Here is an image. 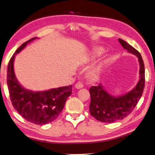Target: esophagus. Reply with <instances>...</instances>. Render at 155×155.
Returning a JSON list of instances; mask_svg holds the SVG:
<instances>
[{"label":"esophagus","instance_id":"34e87169","mask_svg":"<svg viewBox=\"0 0 155 155\" xmlns=\"http://www.w3.org/2000/svg\"><path fill=\"white\" fill-rule=\"evenodd\" d=\"M83 86H84V84H82L81 82H78L77 83L75 84V88L77 89H81L83 87Z\"/></svg>","mask_w":155,"mask_h":155}]
</instances>
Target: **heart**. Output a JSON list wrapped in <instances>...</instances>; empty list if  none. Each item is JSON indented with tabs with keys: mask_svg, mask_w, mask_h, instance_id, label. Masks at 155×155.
I'll use <instances>...</instances> for the list:
<instances>
[{
	"mask_svg": "<svg viewBox=\"0 0 155 155\" xmlns=\"http://www.w3.org/2000/svg\"><path fill=\"white\" fill-rule=\"evenodd\" d=\"M104 53V50L102 48H95L94 49H92L91 53H90L89 56H88V60L89 61L94 60L97 58H98V57H101ZM103 66H104L103 64H99L98 65L92 67L88 72L89 76L91 78H95L99 76L100 73H101Z\"/></svg>",
	"mask_w": 155,
	"mask_h": 155,
	"instance_id": "obj_1",
	"label": "heart"
}]
</instances>
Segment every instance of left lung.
I'll use <instances>...</instances> for the list:
<instances>
[{"label":"left lung","instance_id":"obj_1","mask_svg":"<svg viewBox=\"0 0 155 155\" xmlns=\"http://www.w3.org/2000/svg\"><path fill=\"white\" fill-rule=\"evenodd\" d=\"M118 41L129 53L137 57L139 64V81L131 91L117 96L107 92L101 83L90 88L91 98L90 113L97 120L106 123L122 120L130 114L141 98L145 87V66L141 54L127 42L121 39Z\"/></svg>","mask_w":155,"mask_h":155}]
</instances>
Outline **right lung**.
<instances>
[{
	"mask_svg": "<svg viewBox=\"0 0 155 155\" xmlns=\"http://www.w3.org/2000/svg\"><path fill=\"white\" fill-rule=\"evenodd\" d=\"M34 38L20 46L10 59L7 71V84L12 105L21 116L31 123L45 125L51 123L59 116L72 93V86H63L43 91L25 88L18 81L14 73L15 57Z\"/></svg>",
	"mask_w": 155,
	"mask_h": 155,
	"instance_id": "obj_1",
	"label": "right lung"
}]
</instances>
